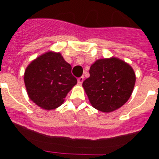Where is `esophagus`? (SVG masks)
<instances>
[{
	"label": "esophagus",
	"mask_w": 159,
	"mask_h": 159,
	"mask_svg": "<svg viewBox=\"0 0 159 159\" xmlns=\"http://www.w3.org/2000/svg\"><path fill=\"white\" fill-rule=\"evenodd\" d=\"M83 80H84V77H83V76H82V77H78L77 82H78V83H79V84H82V82H83Z\"/></svg>",
	"instance_id": "obj_1"
}]
</instances>
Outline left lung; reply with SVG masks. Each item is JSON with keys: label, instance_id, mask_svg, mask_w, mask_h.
Wrapping results in <instances>:
<instances>
[{"label": "left lung", "instance_id": "8db88e82", "mask_svg": "<svg viewBox=\"0 0 159 159\" xmlns=\"http://www.w3.org/2000/svg\"><path fill=\"white\" fill-rule=\"evenodd\" d=\"M82 86L91 104L102 112L116 111L130 97L135 83L133 68L116 57L99 59L90 67Z\"/></svg>", "mask_w": 159, "mask_h": 159}]
</instances>
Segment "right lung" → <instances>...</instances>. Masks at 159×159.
<instances>
[{"label":"right lung","mask_w":159,"mask_h":159,"mask_svg":"<svg viewBox=\"0 0 159 159\" xmlns=\"http://www.w3.org/2000/svg\"><path fill=\"white\" fill-rule=\"evenodd\" d=\"M72 67L59 53L48 52L30 63L25 72L29 97L45 110H53L63 103L77 78Z\"/></svg>","instance_id":"obj_1"}]
</instances>
